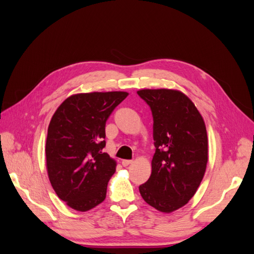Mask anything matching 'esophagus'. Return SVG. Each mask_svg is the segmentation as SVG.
<instances>
[{
    "label": "esophagus",
    "mask_w": 254,
    "mask_h": 254,
    "mask_svg": "<svg viewBox=\"0 0 254 254\" xmlns=\"http://www.w3.org/2000/svg\"><path fill=\"white\" fill-rule=\"evenodd\" d=\"M133 162L132 160H123L122 161V164H123V166H128V165H130Z\"/></svg>",
    "instance_id": "34e87169"
}]
</instances>
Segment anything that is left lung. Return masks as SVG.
Here are the masks:
<instances>
[{
    "label": "left lung",
    "instance_id": "obj_1",
    "mask_svg": "<svg viewBox=\"0 0 254 254\" xmlns=\"http://www.w3.org/2000/svg\"><path fill=\"white\" fill-rule=\"evenodd\" d=\"M137 94L150 107L156 147L151 175L139 190L149 205L171 213L187 204L202 181L207 163L204 121L180 91L144 89Z\"/></svg>",
    "mask_w": 254,
    "mask_h": 254
}]
</instances>
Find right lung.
Instances as JSON below:
<instances>
[{"label":"right lung","instance_id":"1","mask_svg":"<svg viewBox=\"0 0 254 254\" xmlns=\"http://www.w3.org/2000/svg\"><path fill=\"white\" fill-rule=\"evenodd\" d=\"M127 92H92L67 97L48 129V174L57 196L86 212L103 202L117 162L107 152L106 122Z\"/></svg>","mask_w":254,"mask_h":254}]
</instances>
